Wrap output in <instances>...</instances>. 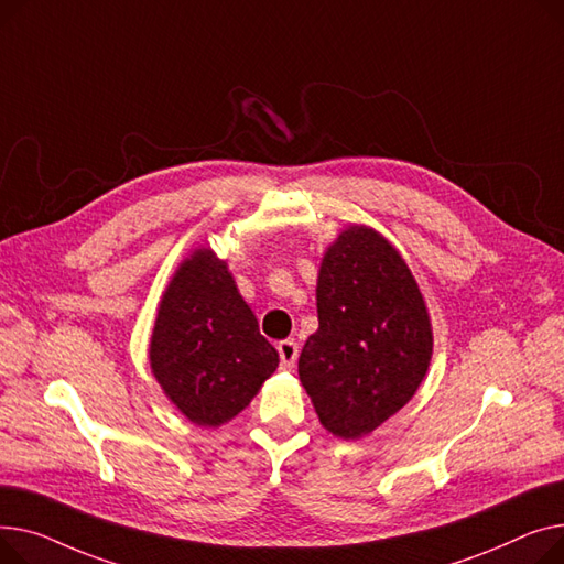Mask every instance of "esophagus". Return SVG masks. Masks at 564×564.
Masks as SVG:
<instances>
[{
	"label": "esophagus",
	"mask_w": 564,
	"mask_h": 564,
	"mask_svg": "<svg viewBox=\"0 0 564 564\" xmlns=\"http://www.w3.org/2000/svg\"><path fill=\"white\" fill-rule=\"evenodd\" d=\"M278 352H280L282 369L291 371L295 367V359H297V344L293 339H284L278 344Z\"/></svg>",
	"instance_id": "34e87169"
}]
</instances>
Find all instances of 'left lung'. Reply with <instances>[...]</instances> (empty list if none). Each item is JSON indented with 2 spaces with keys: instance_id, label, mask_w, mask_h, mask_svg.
<instances>
[{
  "instance_id": "1",
  "label": "left lung",
  "mask_w": 564,
  "mask_h": 564,
  "mask_svg": "<svg viewBox=\"0 0 564 564\" xmlns=\"http://www.w3.org/2000/svg\"><path fill=\"white\" fill-rule=\"evenodd\" d=\"M316 307L297 376L323 427L359 440L408 405L425 378L433 327L423 295L399 250L350 225L325 250Z\"/></svg>"
}]
</instances>
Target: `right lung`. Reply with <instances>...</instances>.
Wrapping results in <instances>:
<instances>
[{"label": "right lung", "instance_id": "right-lung-1", "mask_svg": "<svg viewBox=\"0 0 564 564\" xmlns=\"http://www.w3.org/2000/svg\"><path fill=\"white\" fill-rule=\"evenodd\" d=\"M278 361L227 263L193 250L161 295L150 339L163 393L195 425L218 427L250 405Z\"/></svg>", "mask_w": 564, "mask_h": 564}]
</instances>
